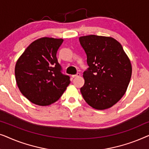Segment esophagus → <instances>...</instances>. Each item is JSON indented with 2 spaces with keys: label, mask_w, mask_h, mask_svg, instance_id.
<instances>
[{
  "label": "esophagus",
  "mask_w": 149,
  "mask_h": 149,
  "mask_svg": "<svg viewBox=\"0 0 149 149\" xmlns=\"http://www.w3.org/2000/svg\"><path fill=\"white\" fill-rule=\"evenodd\" d=\"M81 76V74L80 73H77V74H74V75H72V77L73 78H77V77H80Z\"/></svg>",
  "instance_id": "esophagus-1"
}]
</instances>
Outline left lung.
I'll return each instance as SVG.
<instances>
[{"label":"left lung","instance_id":"8db88e82","mask_svg":"<svg viewBox=\"0 0 149 149\" xmlns=\"http://www.w3.org/2000/svg\"><path fill=\"white\" fill-rule=\"evenodd\" d=\"M87 55L89 68L83 72V98L97 110L109 109L127 90L132 68L127 55L117 40L111 36L87 35L79 37Z\"/></svg>","mask_w":149,"mask_h":149}]
</instances>
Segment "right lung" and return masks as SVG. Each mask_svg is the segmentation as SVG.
I'll return each mask as SVG.
<instances>
[{
	"label": "right lung",
	"mask_w": 149,
	"mask_h": 149,
	"mask_svg": "<svg viewBox=\"0 0 149 149\" xmlns=\"http://www.w3.org/2000/svg\"><path fill=\"white\" fill-rule=\"evenodd\" d=\"M64 39L42 37L26 49L16 62L15 80L21 93L38 106L58 101L70 84L61 72L56 54Z\"/></svg>",
	"instance_id": "add662e5"
}]
</instances>
